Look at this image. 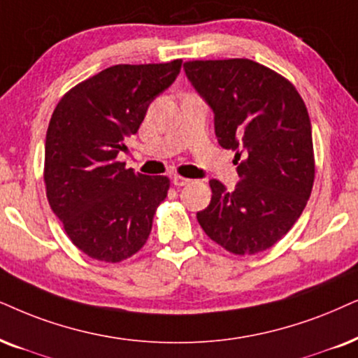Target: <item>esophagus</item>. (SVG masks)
Segmentation results:
<instances>
[{
  "label": "esophagus",
  "mask_w": 358,
  "mask_h": 358,
  "mask_svg": "<svg viewBox=\"0 0 358 358\" xmlns=\"http://www.w3.org/2000/svg\"><path fill=\"white\" fill-rule=\"evenodd\" d=\"M171 182H173L175 187H185V185H188L189 182H192V180L185 178V176H182V175H173Z\"/></svg>",
  "instance_id": "34e87169"
}]
</instances>
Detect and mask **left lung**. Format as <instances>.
Segmentation results:
<instances>
[{
  "mask_svg": "<svg viewBox=\"0 0 358 358\" xmlns=\"http://www.w3.org/2000/svg\"><path fill=\"white\" fill-rule=\"evenodd\" d=\"M185 72L215 112L220 145L236 152L239 183L211 180L196 213L203 231L236 256L269 250L299 220L315 176L309 112L291 80L251 61H188Z\"/></svg>",
  "mask_w": 358,
  "mask_h": 358,
  "instance_id": "1",
  "label": "left lung"
}]
</instances>
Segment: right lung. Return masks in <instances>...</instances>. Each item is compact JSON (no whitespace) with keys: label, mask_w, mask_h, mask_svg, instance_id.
<instances>
[{"label":"right lung","mask_w":358,"mask_h":358,"mask_svg":"<svg viewBox=\"0 0 358 358\" xmlns=\"http://www.w3.org/2000/svg\"><path fill=\"white\" fill-rule=\"evenodd\" d=\"M180 69L182 59L107 67L67 90L54 108L44 150L46 196L72 244L92 259L120 262L147 243L170 180L135 173L117 155Z\"/></svg>","instance_id":"obj_1"}]
</instances>
